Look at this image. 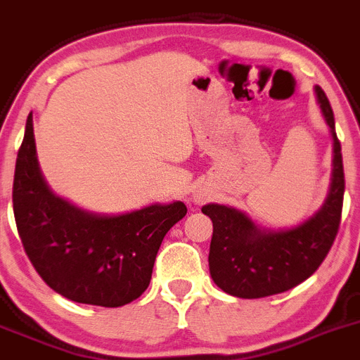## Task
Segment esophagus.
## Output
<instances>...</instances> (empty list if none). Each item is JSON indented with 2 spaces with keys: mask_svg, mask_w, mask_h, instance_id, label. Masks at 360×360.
I'll list each match as a JSON object with an SVG mask.
<instances>
[{
  "mask_svg": "<svg viewBox=\"0 0 360 360\" xmlns=\"http://www.w3.org/2000/svg\"><path fill=\"white\" fill-rule=\"evenodd\" d=\"M193 200H195V202H202L204 195H195V197H193Z\"/></svg>",
  "mask_w": 360,
  "mask_h": 360,
  "instance_id": "34e87169",
  "label": "esophagus"
}]
</instances>
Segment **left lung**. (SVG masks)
<instances>
[{
	"instance_id": "left-lung-1",
	"label": "left lung",
	"mask_w": 360,
	"mask_h": 360,
	"mask_svg": "<svg viewBox=\"0 0 360 360\" xmlns=\"http://www.w3.org/2000/svg\"><path fill=\"white\" fill-rule=\"evenodd\" d=\"M323 119L332 134L334 160L328 195L316 213L291 229L257 227L241 211L206 204L202 213L213 221L210 274L220 290L238 298L284 293L311 277L327 257L341 224L345 170L334 113L320 86H314Z\"/></svg>"
}]
</instances>
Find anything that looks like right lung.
I'll return each mask as SVG.
<instances>
[{"label": "right lung", "instance_id": "1", "mask_svg": "<svg viewBox=\"0 0 360 360\" xmlns=\"http://www.w3.org/2000/svg\"><path fill=\"white\" fill-rule=\"evenodd\" d=\"M12 200L19 238L42 281L69 300L101 307L126 305L147 290L165 234L186 214L176 200L110 217L55 195L40 172L32 113Z\"/></svg>", "mask_w": 360, "mask_h": 360}]
</instances>
